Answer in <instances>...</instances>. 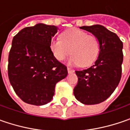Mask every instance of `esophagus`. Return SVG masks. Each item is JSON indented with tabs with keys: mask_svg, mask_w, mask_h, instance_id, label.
Here are the masks:
<instances>
[{
	"mask_svg": "<svg viewBox=\"0 0 130 130\" xmlns=\"http://www.w3.org/2000/svg\"><path fill=\"white\" fill-rule=\"evenodd\" d=\"M67 71H68V73L69 74H71V73H73L74 72V70L72 69H70V68H67Z\"/></svg>",
	"mask_w": 130,
	"mask_h": 130,
	"instance_id": "1",
	"label": "esophagus"
}]
</instances>
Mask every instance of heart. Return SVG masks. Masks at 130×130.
<instances>
[{"label":"heart","instance_id":"b5f03b06","mask_svg":"<svg viewBox=\"0 0 130 130\" xmlns=\"http://www.w3.org/2000/svg\"><path fill=\"white\" fill-rule=\"evenodd\" d=\"M50 47L58 61H63L71 52L72 55L68 61L69 64L72 66L82 64L87 67L96 59L99 43L95 36L87 35L79 29L72 28L62 32L61 39L52 40Z\"/></svg>","mask_w":130,"mask_h":130}]
</instances>
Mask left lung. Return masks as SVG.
Instances as JSON below:
<instances>
[{
	"label": "left lung",
	"mask_w": 130,
	"mask_h": 130,
	"mask_svg": "<svg viewBox=\"0 0 130 130\" xmlns=\"http://www.w3.org/2000/svg\"><path fill=\"white\" fill-rule=\"evenodd\" d=\"M80 29L91 32L99 43V53L90 68L75 71L77 85L74 95L85 105L103 102L118 86L122 77L123 43L117 34L100 24L83 26Z\"/></svg>",
	"instance_id": "left-lung-1"
}]
</instances>
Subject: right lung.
Here are the masks:
<instances>
[{"label":"right lung","mask_w":130,"mask_h":130,"mask_svg":"<svg viewBox=\"0 0 130 130\" xmlns=\"http://www.w3.org/2000/svg\"><path fill=\"white\" fill-rule=\"evenodd\" d=\"M58 28L39 23L13 37L8 55V74L24 102L43 106L51 101L56 83L67 76V68L53 55L50 45Z\"/></svg>","instance_id":"right-lung-1"}]
</instances>
